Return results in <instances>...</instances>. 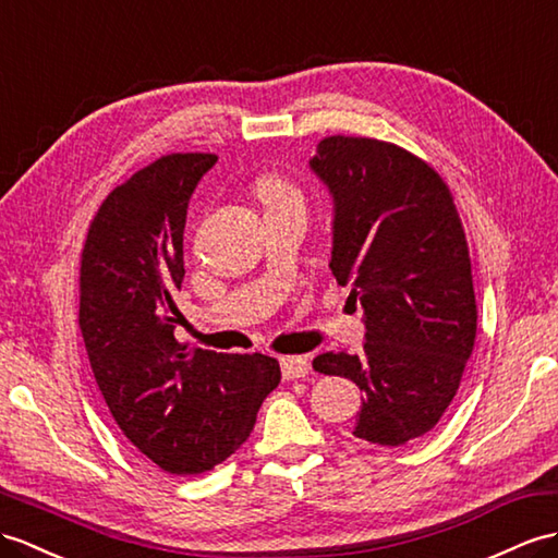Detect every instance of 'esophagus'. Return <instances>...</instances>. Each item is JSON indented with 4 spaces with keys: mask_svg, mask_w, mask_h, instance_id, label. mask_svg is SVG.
I'll return each mask as SVG.
<instances>
[{
    "mask_svg": "<svg viewBox=\"0 0 558 558\" xmlns=\"http://www.w3.org/2000/svg\"><path fill=\"white\" fill-rule=\"evenodd\" d=\"M310 360L293 355V357H281V374L287 381H295V378H305L310 374Z\"/></svg>",
    "mask_w": 558,
    "mask_h": 558,
    "instance_id": "34e87169",
    "label": "esophagus"
}]
</instances>
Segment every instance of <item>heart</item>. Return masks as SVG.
<instances>
[{"instance_id": "obj_1", "label": "heart", "mask_w": 558, "mask_h": 558, "mask_svg": "<svg viewBox=\"0 0 558 558\" xmlns=\"http://www.w3.org/2000/svg\"><path fill=\"white\" fill-rule=\"evenodd\" d=\"M255 194H257V198L263 201L265 210L281 208V206H289V203L303 201L301 192H298V189L287 180V177H281L277 172H263L260 177H257Z\"/></svg>"}]
</instances>
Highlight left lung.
<instances>
[{
	"label": "left lung",
	"mask_w": 558,
	"mask_h": 558,
	"mask_svg": "<svg viewBox=\"0 0 558 558\" xmlns=\"http://www.w3.org/2000/svg\"><path fill=\"white\" fill-rule=\"evenodd\" d=\"M310 168L333 194L329 267L366 324L357 355L324 352L312 366L364 392L357 438L407 445L450 407L478 329L454 196L426 160L372 137H324Z\"/></svg>",
	"instance_id": "obj_1"
}]
</instances>
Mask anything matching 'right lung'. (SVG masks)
<instances>
[{"label": "right lung", "mask_w": 558, "mask_h": 558, "mask_svg": "<svg viewBox=\"0 0 558 558\" xmlns=\"http://www.w3.org/2000/svg\"><path fill=\"white\" fill-rule=\"evenodd\" d=\"M215 154H168L104 198L80 255V331L108 412L158 469L196 475L246 442L281 381L275 357L174 338L186 208Z\"/></svg>", "instance_id": "right-lung-1"}]
</instances>
